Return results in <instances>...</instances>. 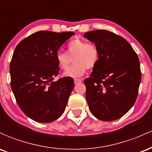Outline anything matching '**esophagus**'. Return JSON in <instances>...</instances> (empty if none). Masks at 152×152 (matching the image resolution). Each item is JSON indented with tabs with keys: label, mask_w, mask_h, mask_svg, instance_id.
<instances>
[{
	"label": "esophagus",
	"mask_w": 152,
	"mask_h": 152,
	"mask_svg": "<svg viewBox=\"0 0 152 152\" xmlns=\"http://www.w3.org/2000/svg\"><path fill=\"white\" fill-rule=\"evenodd\" d=\"M81 81H82V79H79V78H75L74 79L75 84H76V83H81Z\"/></svg>",
	"instance_id": "34e87169"
}]
</instances>
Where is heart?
Segmentation results:
<instances>
[{"label": "heart", "instance_id": "heart-1", "mask_svg": "<svg viewBox=\"0 0 152 152\" xmlns=\"http://www.w3.org/2000/svg\"><path fill=\"white\" fill-rule=\"evenodd\" d=\"M99 51L93 43H88L81 39H74L68 44L67 53L59 50L56 55L58 66L62 70H67L72 63L75 64L69 70L64 73L66 76L78 78L81 76L87 69L95 67L98 62Z\"/></svg>", "mask_w": 152, "mask_h": 152}]
</instances>
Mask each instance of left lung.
<instances>
[{
  "instance_id": "8db88e82",
  "label": "left lung",
  "mask_w": 152,
  "mask_h": 152,
  "mask_svg": "<svg viewBox=\"0 0 152 152\" xmlns=\"http://www.w3.org/2000/svg\"><path fill=\"white\" fill-rule=\"evenodd\" d=\"M98 48V62L84 80L88 108L96 118L110 121L122 117L137 100L142 73L137 54L121 36L106 30L85 33Z\"/></svg>"
}]
</instances>
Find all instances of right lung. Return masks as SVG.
Here are the masks:
<instances>
[{"label":"right lung","mask_w":152,"mask_h":152,"mask_svg":"<svg viewBox=\"0 0 152 152\" xmlns=\"http://www.w3.org/2000/svg\"><path fill=\"white\" fill-rule=\"evenodd\" d=\"M74 34L38 31L20 41L13 52L10 86L19 107L34 121L50 123L65 111L74 82L69 76L53 81L59 72L56 55Z\"/></svg>","instance_id":"add662e5"}]
</instances>
